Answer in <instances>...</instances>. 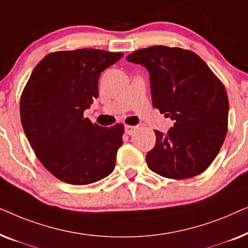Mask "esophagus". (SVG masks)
<instances>
[{"label":"esophagus","instance_id":"esophagus-1","mask_svg":"<svg viewBox=\"0 0 248 248\" xmlns=\"http://www.w3.org/2000/svg\"><path fill=\"white\" fill-rule=\"evenodd\" d=\"M135 130H137V126H132V125H126V126H125V133L127 135L133 134Z\"/></svg>","mask_w":248,"mask_h":248}]
</instances>
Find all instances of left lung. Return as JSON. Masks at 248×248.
Segmentation results:
<instances>
[{"label": "left lung", "instance_id": "8db88e82", "mask_svg": "<svg viewBox=\"0 0 248 248\" xmlns=\"http://www.w3.org/2000/svg\"><path fill=\"white\" fill-rule=\"evenodd\" d=\"M150 74L152 105L175 122L167 133L155 131L148 167L162 177L191 178L211 165L225 141L228 97L201 57L177 47L152 46L130 54Z\"/></svg>", "mask_w": 248, "mask_h": 248}]
</instances>
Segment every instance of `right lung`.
<instances>
[{
	"instance_id": "right-lung-1",
	"label": "right lung",
	"mask_w": 248,
	"mask_h": 248,
	"mask_svg": "<svg viewBox=\"0 0 248 248\" xmlns=\"http://www.w3.org/2000/svg\"><path fill=\"white\" fill-rule=\"evenodd\" d=\"M122 53L82 48L48 54L33 69L20 101L23 131L44 167L72 185L107 177L124 126L93 124L83 111L98 97L100 73Z\"/></svg>"
}]
</instances>
